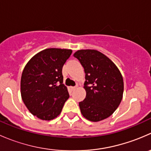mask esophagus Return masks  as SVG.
Returning <instances> with one entry per match:
<instances>
[{
	"label": "esophagus",
	"mask_w": 151,
	"mask_h": 151,
	"mask_svg": "<svg viewBox=\"0 0 151 151\" xmlns=\"http://www.w3.org/2000/svg\"><path fill=\"white\" fill-rule=\"evenodd\" d=\"M77 88V86H74V87H71V89L72 90V91H74V90H75L76 88Z\"/></svg>",
	"instance_id": "34e87169"
}]
</instances>
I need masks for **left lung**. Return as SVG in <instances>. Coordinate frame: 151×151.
<instances>
[{
	"label": "left lung",
	"mask_w": 151,
	"mask_h": 151,
	"mask_svg": "<svg viewBox=\"0 0 151 151\" xmlns=\"http://www.w3.org/2000/svg\"><path fill=\"white\" fill-rule=\"evenodd\" d=\"M74 56L80 60L85 73L86 96L79 103L82 115L93 122L109 118L123 99L121 71L109 58L98 50H77Z\"/></svg>",
	"instance_id": "obj_1"
}]
</instances>
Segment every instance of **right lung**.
Segmentation results:
<instances>
[{
	"mask_svg": "<svg viewBox=\"0 0 151 151\" xmlns=\"http://www.w3.org/2000/svg\"><path fill=\"white\" fill-rule=\"evenodd\" d=\"M71 53L68 49H45L32 57L24 68L21 96L30 113L39 119L57 118L69 97L63 84L62 68Z\"/></svg>",
	"mask_w": 151,
	"mask_h": 151,
	"instance_id": "right-lung-1",
	"label": "right lung"
}]
</instances>
